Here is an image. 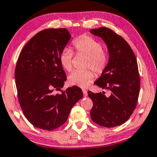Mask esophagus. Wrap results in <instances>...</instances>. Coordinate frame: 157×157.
Listing matches in <instances>:
<instances>
[{
	"mask_svg": "<svg viewBox=\"0 0 157 157\" xmlns=\"http://www.w3.org/2000/svg\"><path fill=\"white\" fill-rule=\"evenodd\" d=\"M82 93H83V95H84V97H87V91L86 90H82Z\"/></svg>",
	"mask_w": 157,
	"mask_h": 157,
	"instance_id": "34e87169",
	"label": "esophagus"
}]
</instances>
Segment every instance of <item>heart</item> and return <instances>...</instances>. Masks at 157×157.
I'll use <instances>...</instances> for the list:
<instances>
[{
  "label": "heart",
  "mask_w": 157,
  "mask_h": 157,
  "mask_svg": "<svg viewBox=\"0 0 157 157\" xmlns=\"http://www.w3.org/2000/svg\"><path fill=\"white\" fill-rule=\"evenodd\" d=\"M77 54L87 57L85 68L93 69L97 74H101L105 70L108 62V56L103 49V45L93 37L83 35L73 41ZM73 52L70 49L65 48L60 54L59 62L63 69L67 71L72 70ZM94 72L91 70L85 71L75 70L68 77L70 85L80 87H86L93 80Z\"/></svg>",
  "instance_id": "obj_1"
}]
</instances>
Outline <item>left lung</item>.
I'll return each instance as SVG.
<instances>
[{
	"mask_svg": "<svg viewBox=\"0 0 157 157\" xmlns=\"http://www.w3.org/2000/svg\"><path fill=\"white\" fill-rule=\"evenodd\" d=\"M90 32L103 39L109 54L108 65L95 84L111 93L106 97L105 92H87L93 102L91 118L107 128L120 126L130 118L139 98L140 78L136 59L128 44L110 29L100 27Z\"/></svg>",
	"mask_w": 157,
	"mask_h": 157,
	"instance_id": "8db88e82",
	"label": "left lung"
}]
</instances>
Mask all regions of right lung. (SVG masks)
<instances>
[{"label": "right lung", "instance_id": "obj_1", "mask_svg": "<svg viewBox=\"0 0 157 157\" xmlns=\"http://www.w3.org/2000/svg\"><path fill=\"white\" fill-rule=\"evenodd\" d=\"M70 38L67 29H44L29 40L18 57L15 70L18 100L27 120L36 128L52 131L61 126L83 97L77 86L52 93L67 80L59 57Z\"/></svg>", "mask_w": 157, "mask_h": 157}]
</instances>
